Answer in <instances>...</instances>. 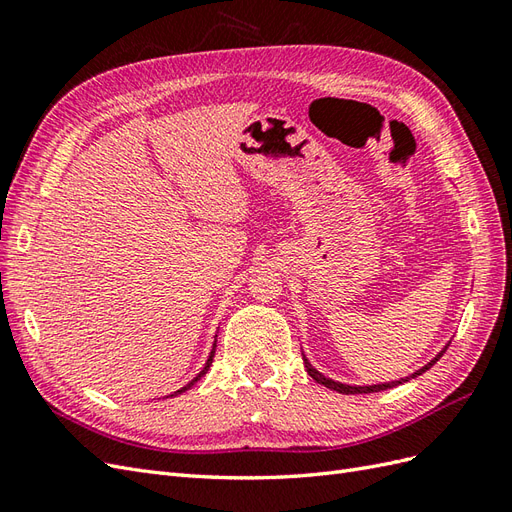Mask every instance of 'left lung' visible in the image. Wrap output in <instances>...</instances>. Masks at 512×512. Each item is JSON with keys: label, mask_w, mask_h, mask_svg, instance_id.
<instances>
[{"label": "left lung", "mask_w": 512, "mask_h": 512, "mask_svg": "<svg viewBox=\"0 0 512 512\" xmlns=\"http://www.w3.org/2000/svg\"><path fill=\"white\" fill-rule=\"evenodd\" d=\"M448 348V346H445ZM445 348L439 352V355L432 359L428 365H424L422 370H417L413 376H406V378H402V381H396V383H385V385H372V387H350V385H342V383H335V381H331V378H326V376H322L318 370H313L311 368V363L305 359V368H307V372H309V376L313 378V381L316 383H320V385H324V387H329V389H333V391H339V393H374V391H383V389H389V387H398V385H402V383H406V381H411V378H415V376H419V374H424L426 370H430L432 365H435L439 359H441V355L445 352Z\"/></svg>", "instance_id": "1"}]
</instances>
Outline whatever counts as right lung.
<instances>
[{"mask_svg":"<svg viewBox=\"0 0 512 512\" xmlns=\"http://www.w3.org/2000/svg\"><path fill=\"white\" fill-rule=\"evenodd\" d=\"M214 352H216V344H214V350H212V355H209V359H207V363H205V368L201 370V374H199V376H196V378H194V381H190V383H188L186 387H183V389H179L177 393H181V391H186V389H190V387H192V385H194L196 381H199V378H201V376H203V374H205V372L209 370V365H212V359H214Z\"/></svg>","mask_w":512,"mask_h":512,"instance_id":"right-lung-1","label":"right lung"}]
</instances>
